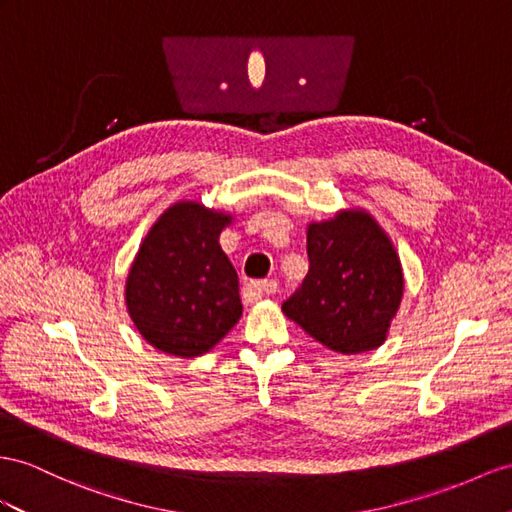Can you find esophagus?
Here are the masks:
<instances>
[{
  "mask_svg": "<svg viewBox=\"0 0 512 512\" xmlns=\"http://www.w3.org/2000/svg\"><path fill=\"white\" fill-rule=\"evenodd\" d=\"M277 281H272V279H266V281H255V283H251V290H253V294L257 296V298H261V296H270V294H274L277 292Z\"/></svg>",
  "mask_w": 512,
  "mask_h": 512,
  "instance_id": "34e87169",
  "label": "esophagus"
}]
</instances>
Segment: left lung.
<instances>
[{
	"instance_id": "left-lung-1",
	"label": "left lung",
	"mask_w": 512,
	"mask_h": 512,
	"mask_svg": "<svg viewBox=\"0 0 512 512\" xmlns=\"http://www.w3.org/2000/svg\"><path fill=\"white\" fill-rule=\"evenodd\" d=\"M309 272L283 313L342 355L381 346L402 300L400 259L376 220L355 209L307 231Z\"/></svg>"
}]
</instances>
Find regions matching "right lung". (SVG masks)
Here are the masks:
<instances>
[{"instance_id": "add662e5", "label": "right lung", "mask_w": 512, "mask_h": 512, "mask_svg": "<svg viewBox=\"0 0 512 512\" xmlns=\"http://www.w3.org/2000/svg\"><path fill=\"white\" fill-rule=\"evenodd\" d=\"M229 222L231 216L183 201L142 240L125 300L136 329L157 350L199 357L240 320L238 272L218 244Z\"/></svg>"}]
</instances>
